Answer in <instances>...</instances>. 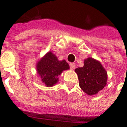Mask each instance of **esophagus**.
Instances as JSON below:
<instances>
[{
  "mask_svg": "<svg viewBox=\"0 0 127 127\" xmlns=\"http://www.w3.org/2000/svg\"><path fill=\"white\" fill-rule=\"evenodd\" d=\"M70 67H71V69H74L75 68V64L74 63H70Z\"/></svg>",
  "mask_w": 127,
  "mask_h": 127,
  "instance_id": "1",
  "label": "esophagus"
}]
</instances>
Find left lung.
<instances>
[{"label": "left lung", "instance_id": "obj_1", "mask_svg": "<svg viewBox=\"0 0 127 127\" xmlns=\"http://www.w3.org/2000/svg\"><path fill=\"white\" fill-rule=\"evenodd\" d=\"M80 88L88 95H95L103 90L107 82V73L102 64L88 57L84 61V66L75 69Z\"/></svg>", "mask_w": 127, "mask_h": 127}]
</instances>
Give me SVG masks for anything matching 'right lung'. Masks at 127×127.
<instances>
[{
    "label": "right lung",
    "mask_w": 127,
    "mask_h": 127,
    "mask_svg": "<svg viewBox=\"0 0 127 127\" xmlns=\"http://www.w3.org/2000/svg\"><path fill=\"white\" fill-rule=\"evenodd\" d=\"M69 68L65 60L59 61L51 51L46 53L36 64V73L47 87L56 84L59 81V75Z\"/></svg>",
    "instance_id": "right-lung-1"
}]
</instances>
